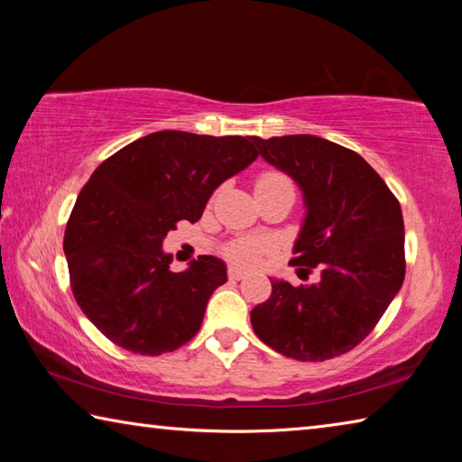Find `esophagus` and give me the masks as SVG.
Segmentation results:
<instances>
[{
	"instance_id": "obj_1",
	"label": "esophagus",
	"mask_w": 462,
	"mask_h": 462,
	"mask_svg": "<svg viewBox=\"0 0 462 462\" xmlns=\"http://www.w3.org/2000/svg\"><path fill=\"white\" fill-rule=\"evenodd\" d=\"M245 273H246V271L240 269L238 264H230V267H228V277L234 279V281H238V279L245 277Z\"/></svg>"
}]
</instances>
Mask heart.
<instances>
[{"instance_id":"obj_1","label":"heart","mask_w":462,"mask_h":462,"mask_svg":"<svg viewBox=\"0 0 462 462\" xmlns=\"http://www.w3.org/2000/svg\"><path fill=\"white\" fill-rule=\"evenodd\" d=\"M277 187H289V189H293V183L289 181V177L279 173V171H264V173L256 177V183H254L256 191L277 189ZM264 250H267V242H263L259 238H242V240L232 242L226 253H228L230 259L234 261L250 263L254 256L264 253Z\"/></svg>"}]
</instances>
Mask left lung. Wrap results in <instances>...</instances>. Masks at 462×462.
Masks as SVG:
<instances>
[{"instance_id":"obj_1","label":"left lung","mask_w":462,"mask_h":462,"mask_svg":"<svg viewBox=\"0 0 462 462\" xmlns=\"http://www.w3.org/2000/svg\"><path fill=\"white\" fill-rule=\"evenodd\" d=\"M259 154L300 185L306 203L291 259L293 287L271 279L273 291L250 311L253 330L295 361H328L353 350L385 314L405 277L403 216L361 154L311 134L253 136Z\"/></svg>"}]
</instances>
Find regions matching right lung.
Instances as JSON below:
<instances>
[{
  "label": "right lung",
  "instance_id": "1",
  "mask_svg": "<svg viewBox=\"0 0 462 462\" xmlns=\"http://www.w3.org/2000/svg\"><path fill=\"white\" fill-rule=\"evenodd\" d=\"M256 156L253 136L162 130L93 171L62 248L75 300L106 338L156 356L198 334L209 297L228 281L226 264L203 254L173 273L162 240L179 220L198 222L216 187Z\"/></svg>",
  "mask_w": 462,
  "mask_h": 462
}]
</instances>
